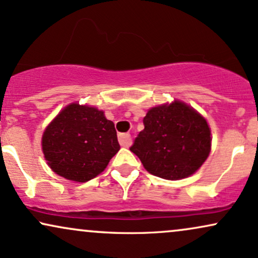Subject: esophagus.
<instances>
[{"label":"esophagus","instance_id":"1","mask_svg":"<svg viewBox=\"0 0 258 258\" xmlns=\"http://www.w3.org/2000/svg\"><path fill=\"white\" fill-rule=\"evenodd\" d=\"M118 141L122 147H129L130 144H132V136H130V134H119Z\"/></svg>","mask_w":258,"mask_h":258}]
</instances>
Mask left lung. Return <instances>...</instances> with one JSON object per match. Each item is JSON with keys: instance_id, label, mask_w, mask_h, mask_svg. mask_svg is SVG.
I'll return each instance as SVG.
<instances>
[{"instance_id": "8db88e82", "label": "left lung", "mask_w": 258, "mask_h": 258, "mask_svg": "<svg viewBox=\"0 0 258 258\" xmlns=\"http://www.w3.org/2000/svg\"><path fill=\"white\" fill-rule=\"evenodd\" d=\"M130 151L146 170L164 179L189 177L211 152V130L200 113L182 101L153 107Z\"/></svg>"}]
</instances>
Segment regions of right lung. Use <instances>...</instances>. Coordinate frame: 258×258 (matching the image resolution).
I'll list each match as a JSON object with an SVG mask.
<instances>
[{"mask_svg": "<svg viewBox=\"0 0 258 258\" xmlns=\"http://www.w3.org/2000/svg\"><path fill=\"white\" fill-rule=\"evenodd\" d=\"M44 157L53 172L75 182H87L119 151L112 120L95 107L68 105L49 124L41 139Z\"/></svg>", "mask_w": 258, "mask_h": 258, "instance_id": "right-lung-1", "label": "right lung"}]
</instances>
